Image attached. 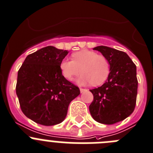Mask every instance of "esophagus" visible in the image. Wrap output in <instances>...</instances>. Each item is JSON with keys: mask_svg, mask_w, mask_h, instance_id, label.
Wrapping results in <instances>:
<instances>
[{"mask_svg": "<svg viewBox=\"0 0 153 153\" xmlns=\"http://www.w3.org/2000/svg\"><path fill=\"white\" fill-rule=\"evenodd\" d=\"M87 90L86 89H84V88H80V92L81 93H83L85 92V91H86Z\"/></svg>", "mask_w": 153, "mask_h": 153, "instance_id": "1", "label": "esophagus"}]
</instances>
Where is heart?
I'll list each match as a JSON object with an SVG mask.
<instances>
[{"label": "heart", "mask_w": 153, "mask_h": 153, "mask_svg": "<svg viewBox=\"0 0 153 153\" xmlns=\"http://www.w3.org/2000/svg\"><path fill=\"white\" fill-rule=\"evenodd\" d=\"M72 60L64 59L59 64L62 76L68 81L81 75L77 81L80 85L99 86L103 84L109 76L110 66L105 56L89 50H82L72 55Z\"/></svg>", "instance_id": "1"}]
</instances>
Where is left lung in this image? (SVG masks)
Instances as JSON below:
<instances>
[{
  "instance_id": "1",
  "label": "left lung",
  "mask_w": 153,
  "mask_h": 153,
  "mask_svg": "<svg viewBox=\"0 0 153 153\" xmlns=\"http://www.w3.org/2000/svg\"><path fill=\"white\" fill-rule=\"evenodd\" d=\"M100 51L109 61L110 71L102 86L91 90L94 100L89 106L96 122L112 125L123 121L134 110L137 94V67L126 53L105 46Z\"/></svg>"
}]
</instances>
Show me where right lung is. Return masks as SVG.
Listing matches in <instances>:
<instances>
[{"mask_svg":"<svg viewBox=\"0 0 153 153\" xmlns=\"http://www.w3.org/2000/svg\"><path fill=\"white\" fill-rule=\"evenodd\" d=\"M68 51L48 46L27 56L18 72L16 91L24 115L45 126L65 118L71 101L80 94L67 81L59 64Z\"/></svg>","mask_w":153,"mask_h":153,"instance_id":"obj_1","label":"right lung"}]
</instances>
